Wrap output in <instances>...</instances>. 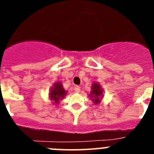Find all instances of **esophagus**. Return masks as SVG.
<instances>
[{"instance_id":"esophagus-1","label":"esophagus","mask_w":154,"mask_h":154,"mask_svg":"<svg viewBox=\"0 0 154 154\" xmlns=\"http://www.w3.org/2000/svg\"><path fill=\"white\" fill-rule=\"evenodd\" d=\"M74 89H75V92H77V93H79V92H80V90H81V89H80V86H78V85L75 87Z\"/></svg>"}]
</instances>
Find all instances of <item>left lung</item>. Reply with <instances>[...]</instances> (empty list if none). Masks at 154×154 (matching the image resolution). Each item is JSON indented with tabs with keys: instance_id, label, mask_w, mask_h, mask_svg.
<instances>
[{
	"instance_id": "left-lung-1",
	"label": "left lung",
	"mask_w": 154,
	"mask_h": 154,
	"mask_svg": "<svg viewBox=\"0 0 154 154\" xmlns=\"http://www.w3.org/2000/svg\"><path fill=\"white\" fill-rule=\"evenodd\" d=\"M91 90L92 91H91L89 96L92 99L94 104L97 105L99 103H101V99L103 97V89H102L101 85L97 82H94L92 85Z\"/></svg>"
}]
</instances>
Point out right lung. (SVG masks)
<instances>
[{"label":"right lung","mask_w":154,"mask_h":154,"mask_svg":"<svg viewBox=\"0 0 154 154\" xmlns=\"http://www.w3.org/2000/svg\"><path fill=\"white\" fill-rule=\"evenodd\" d=\"M67 91L64 89L62 83L58 82H55L51 89L49 92V98L52 101L53 104H58L59 101L62 100L66 96Z\"/></svg>","instance_id":"add662e5"}]
</instances>
